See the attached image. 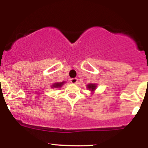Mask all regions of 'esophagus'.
Segmentation results:
<instances>
[{"instance_id": "1", "label": "esophagus", "mask_w": 148, "mask_h": 148, "mask_svg": "<svg viewBox=\"0 0 148 148\" xmlns=\"http://www.w3.org/2000/svg\"><path fill=\"white\" fill-rule=\"evenodd\" d=\"M70 82L72 83V84H77L78 79H76V78H74V79H71Z\"/></svg>"}]
</instances>
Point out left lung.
Instances as JSON below:
<instances>
[{
    "label": "left lung",
    "mask_w": 148,
    "mask_h": 148,
    "mask_svg": "<svg viewBox=\"0 0 148 148\" xmlns=\"http://www.w3.org/2000/svg\"><path fill=\"white\" fill-rule=\"evenodd\" d=\"M87 88L89 90H90L92 92H95V90L97 88V84H89L87 85Z\"/></svg>",
    "instance_id": "left-lung-1"
}]
</instances>
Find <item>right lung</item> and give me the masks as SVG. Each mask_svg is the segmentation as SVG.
Wrapping results in <instances>:
<instances>
[{"instance_id": "obj_1", "label": "right lung", "mask_w": 148, "mask_h": 148, "mask_svg": "<svg viewBox=\"0 0 148 148\" xmlns=\"http://www.w3.org/2000/svg\"><path fill=\"white\" fill-rule=\"evenodd\" d=\"M65 84V81H62V82H57V83H54L51 85V87L52 88H60L62 87L63 85Z\"/></svg>"}]
</instances>
